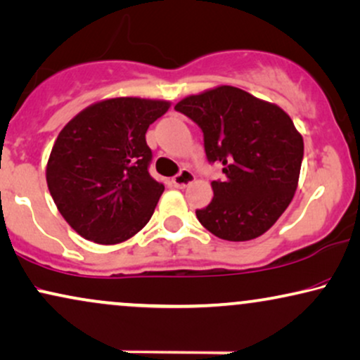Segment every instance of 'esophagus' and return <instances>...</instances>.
Segmentation results:
<instances>
[{
	"label": "esophagus",
	"mask_w": 360,
	"mask_h": 360,
	"mask_svg": "<svg viewBox=\"0 0 360 360\" xmlns=\"http://www.w3.org/2000/svg\"><path fill=\"white\" fill-rule=\"evenodd\" d=\"M195 176L191 172L189 169H181V172L177 176L172 177V183H174L176 188H186V186H189L191 183H194Z\"/></svg>",
	"instance_id": "34e87169"
}]
</instances>
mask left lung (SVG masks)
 Listing matches in <instances>:
<instances>
[{
	"instance_id": "1",
	"label": "left lung",
	"mask_w": 360,
	"mask_h": 360,
	"mask_svg": "<svg viewBox=\"0 0 360 360\" xmlns=\"http://www.w3.org/2000/svg\"><path fill=\"white\" fill-rule=\"evenodd\" d=\"M204 133L211 162L224 181H212V201L195 211L209 233L224 240H251L269 231L292 201L304 156L302 134L274 103L221 84L174 106Z\"/></svg>"
}]
</instances>
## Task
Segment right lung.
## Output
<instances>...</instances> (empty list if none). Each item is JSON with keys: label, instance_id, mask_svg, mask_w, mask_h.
I'll return each mask as SVG.
<instances>
[{"label": "right lung", "instance_id": "right-lung-1", "mask_svg": "<svg viewBox=\"0 0 360 360\" xmlns=\"http://www.w3.org/2000/svg\"><path fill=\"white\" fill-rule=\"evenodd\" d=\"M169 106L165 99L108 98L79 111L58 134L48 189L81 238L120 244L151 219L165 184L148 172L146 131Z\"/></svg>", "mask_w": 360, "mask_h": 360}]
</instances>
